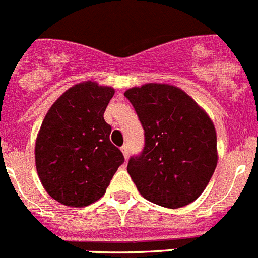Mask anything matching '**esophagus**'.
I'll return each mask as SVG.
<instances>
[{
    "label": "esophagus",
    "instance_id": "esophagus-1",
    "mask_svg": "<svg viewBox=\"0 0 258 258\" xmlns=\"http://www.w3.org/2000/svg\"><path fill=\"white\" fill-rule=\"evenodd\" d=\"M120 150H122V153H123L124 159L127 161V158H128V145H123L122 148H120Z\"/></svg>",
    "mask_w": 258,
    "mask_h": 258
}]
</instances>
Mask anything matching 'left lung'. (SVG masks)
Listing matches in <instances>:
<instances>
[{
	"label": "left lung",
	"mask_w": 258,
	"mask_h": 258,
	"mask_svg": "<svg viewBox=\"0 0 258 258\" xmlns=\"http://www.w3.org/2000/svg\"><path fill=\"white\" fill-rule=\"evenodd\" d=\"M124 96L145 131V145L128 161L127 171L139 192L166 208L196 201L217 166L213 122L181 89L167 83L132 87Z\"/></svg>",
	"instance_id": "8db88e82"
}]
</instances>
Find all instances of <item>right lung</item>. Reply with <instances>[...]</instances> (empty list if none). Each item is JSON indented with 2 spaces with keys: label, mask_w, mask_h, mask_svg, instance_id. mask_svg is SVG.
I'll list each match as a JSON object with an SVG mask.
<instances>
[{
  "label": "right lung",
  "mask_w": 258,
  "mask_h": 258,
  "mask_svg": "<svg viewBox=\"0 0 258 258\" xmlns=\"http://www.w3.org/2000/svg\"><path fill=\"white\" fill-rule=\"evenodd\" d=\"M113 95L109 86L77 83L51 105L41 124L34 148L37 173L48 196L64 206L81 208L99 201L124 162L104 120Z\"/></svg>",
  "instance_id": "1"
}]
</instances>
